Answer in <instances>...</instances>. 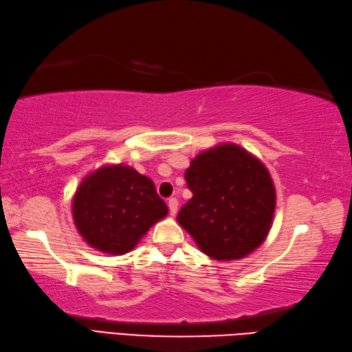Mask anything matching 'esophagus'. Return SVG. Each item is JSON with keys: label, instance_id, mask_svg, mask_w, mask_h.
Returning a JSON list of instances; mask_svg holds the SVG:
<instances>
[{"label": "esophagus", "instance_id": "obj_1", "mask_svg": "<svg viewBox=\"0 0 352 352\" xmlns=\"http://www.w3.org/2000/svg\"><path fill=\"white\" fill-rule=\"evenodd\" d=\"M168 210H170V215H176V212H177V199H175V197L168 199Z\"/></svg>", "mask_w": 352, "mask_h": 352}]
</instances>
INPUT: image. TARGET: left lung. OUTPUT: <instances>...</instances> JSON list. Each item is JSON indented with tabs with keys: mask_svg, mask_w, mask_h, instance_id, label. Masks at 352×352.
I'll return each mask as SVG.
<instances>
[{
	"mask_svg": "<svg viewBox=\"0 0 352 352\" xmlns=\"http://www.w3.org/2000/svg\"><path fill=\"white\" fill-rule=\"evenodd\" d=\"M192 197L177 221L203 253L232 261L252 253L267 238L276 191L263 164L235 144L200 153L185 171Z\"/></svg>",
	"mask_w": 352,
	"mask_h": 352,
	"instance_id": "obj_1",
	"label": "left lung"
}]
</instances>
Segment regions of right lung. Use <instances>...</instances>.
Returning <instances> with one entry per match:
<instances>
[{"mask_svg":"<svg viewBox=\"0 0 352 352\" xmlns=\"http://www.w3.org/2000/svg\"><path fill=\"white\" fill-rule=\"evenodd\" d=\"M72 209L87 244L111 254L131 252L168 212L151 179L126 166L102 167L85 177Z\"/></svg>","mask_w":352,"mask_h":352,"instance_id":"add662e5","label":"right lung"}]
</instances>
